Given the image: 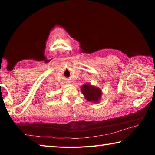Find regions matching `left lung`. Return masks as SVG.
Listing matches in <instances>:
<instances>
[{"label":"left lung","mask_w":155,"mask_h":155,"mask_svg":"<svg viewBox=\"0 0 155 155\" xmlns=\"http://www.w3.org/2000/svg\"><path fill=\"white\" fill-rule=\"evenodd\" d=\"M81 92L87 101L91 102L93 103H99L100 100L101 99L102 90L99 87H95L91 85L90 83H86L81 86Z\"/></svg>","instance_id":"8db88e82"}]
</instances>
